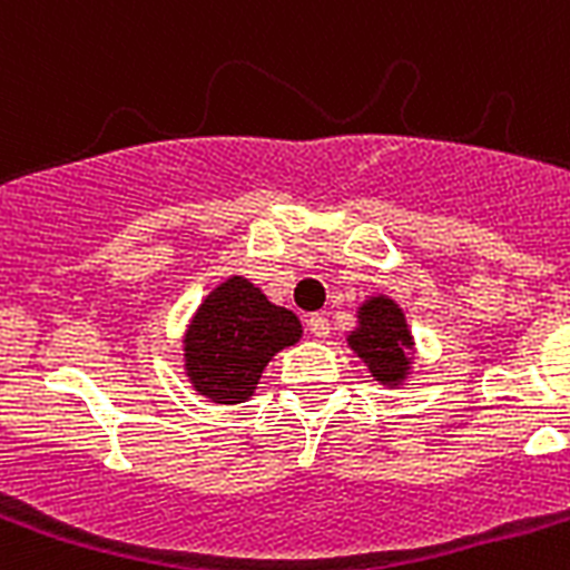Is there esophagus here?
<instances>
[{"label":"esophagus","mask_w":570,"mask_h":570,"mask_svg":"<svg viewBox=\"0 0 570 570\" xmlns=\"http://www.w3.org/2000/svg\"><path fill=\"white\" fill-rule=\"evenodd\" d=\"M308 331L316 336V340H325V336L331 334V322L328 316L322 314H311L308 316Z\"/></svg>","instance_id":"34e87169"}]
</instances>
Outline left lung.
I'll use <instances>...</instances> for the list:
<instances>
[{
	"mask_svg": "<svg viewBox=\"0 0 570 570\" xmlns=\"http://www.w3.org/2000/svg\"><path fill=\"white\" fill-rule=\"evenodd\" d=\"M345 340L380 385H405L414 367L416 342L407 328L405 314L391 296H367L356 308V328L347 331Z\"/></svg>",
	"mask_w": 570,
	"mask_h": 570,
	"instance_id": "obj_1",
	"label": "left lung"
}]
</instances>
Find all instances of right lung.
<instances>
[{
  "mask_svg": "<svg viewBox=\"0 0 570 570\" xmlns=\"http://www.w3.org/2000/svg\"><path fill=\"white\" fill-rule=\"evenodd\" d=\"M299 340L294 311L274 305L254 282L234 274L190 316L183 336L185 376L205 400L239 405L254 396L265 365Z\"/></svg>",
  "mask_w": 570,
  "mask_h": 570,
  "instance_id": "right-lung-1",
  "label": "right lung"
}]
</instances>
